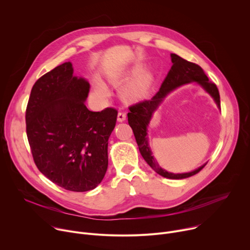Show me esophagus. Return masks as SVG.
Wrapping results in <instances>:
<instances>
[{
	"label": "esophagus",
	"mask_w": 250,
	"mask_h": 250,
	"mask_svg": "<svg viewBox=\"0 0 250 250\" xmlns=\"http://www.w3.org/2000/svg\"><path fill=\"white\" fill-rule=\"evenodd\" d=\"M125 118H126L125 113H124V112H120V113L118 114V122H120V123L125 122Z\"/></svg>",
	"instance_id": "34e87169"
}]
</instances>
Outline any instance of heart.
Here are the masks:
<instances>
[{
  "instance_id": "heart-1",
  "label": "heart",
  "mask_w": 250,
  "mask_h": 250,
  "mask_svg": "<svg viewBox=\"0 0 250 250\" xmlns=\"http://www.w3.org/2000/svg\"><path fill=\"white\" fill-rule=\"evenodd\" d=\"M130 77H131L130 75H125V76H122L120 78L113 80V82L115 84H120V83L127 81ZM150 81H151L150 74H148V73L140 74L138 77H136L134 80H132L130 83H128L125 87L124 95L128 99H136V98L144 96L149 88ZM93 95L96 99H98L100 101H104L109 98L110 93L103 83L97 81V82H95Z\"/></svg>"
}]
</instances>
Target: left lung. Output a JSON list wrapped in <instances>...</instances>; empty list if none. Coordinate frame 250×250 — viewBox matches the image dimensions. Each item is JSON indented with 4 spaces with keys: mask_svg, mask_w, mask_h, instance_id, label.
<instances>
[{
    "mask_svg": "<svg viewBox=\"0 0 250 250\" xmlns=\"http://www.w3.org/2000/svg\"><path fill=\"white\" fill-rule=\"evenodd\" d=\"M171 61L173 65L161 84L159 91L150 100L142 101L130 105L128 108L129 113L127 114V120L129 126L132 128L140 154L147 162V164L156 173L165 178H169V179H184V178H188L199 173L207 163L192 172L181 174H174L162 169L154 160L148 145L147 126L152 119L153 113L157 110L158 105L169 93L178 87L193 82L199 84L207 93L210 95V97L218 104L219 109H221V100L216 84L208 81V78L205 74L204 70L198 64L189 62L175 53H171Z\"/></svg>",
    "mask_w": 250,
    "mask_h": 250,
    "instance_id": "8db88e82",
    "label": "left lung"
}]
</instances>
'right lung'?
I'll return each mask as SVG.
<instances>
[{
    "instance_id": "add662e5",
    "label": "right lung",
    "mask_w": 250,
    "mask_h": 250,
    "mask_svg": "<svg viewBox=\"0 0 250 250\" xmlns=\"http://www.w3.org/2000/svg\"><path fill=\"white\" fill-rule=\"evenodd\" d=\"M90 84L65 62L34 83L25 112L26 135L39 170L68 191L95 189L108 169V140L118 111L87 109Z\"/></svg>"
}]
</instances>
